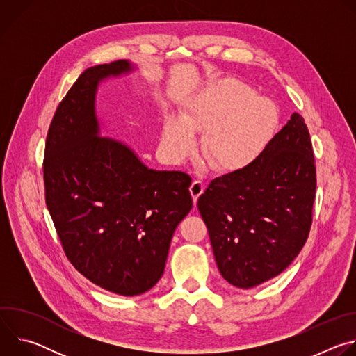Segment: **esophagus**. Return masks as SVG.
Masks as SVG:
<instances>
[{
    "mask_svg": "<svg viewBox=\"0 0 356 356\" xmlns=\"http://www.w3.org/2000/svg\"><path fill=\"white\" fill-rule=\"evenodd\" d=\"M190 193H191L194 204H197L198 197H200L202 193H204V184H202V183L198 181V180H194V181L191 183V186H190Z\"/></svg>",
    "mask_w": 356,
    "mask_h": 356,
    "instance_id": "34e87169",
    "label": "esophagus"
}]
</instances>
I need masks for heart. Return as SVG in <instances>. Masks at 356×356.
<instances>
[{
    "label": "heart",
    "instance_id": "heart-1",
    "mask_svg": "<svg viewBox=\"0 0 356 356\" xmlns=\"http://www.w3.org/2000/svg\"><path fill=\"white\" fill-rule=\"evenodd\" d=\"M277 124L279 111L270 99L225 79L193 97L181 118L166 120L161 146L169 162L181 163L195 150L194 134H204L202 156L221 173H238L264 154Z\"/></svg>",
    "mask_w": 356,
    "mask_h": 356
}]
</instances>
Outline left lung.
Segmentation results:
<instances>
[{
    "mask_svg": "<svg viewBox=\"0 0 356 356\" xmlns=\"http://www.w3.org/2000/svg\"><path fill=\"white\" fill-rule=\"evenodd\" d=\"M316 186L310 134L297 113L249 168L209 184L197 204L228 283L255 287L294 261L309 238Z\"/></svg>",
    "mask_w": 356,
    "mask_h": 356,
    "instance_id": "obj_1",
    "label": "left lung"
}]
</instances>
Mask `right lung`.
Here are the masks:
<instances>
[{
  "instance_id": "right-lung-1",
  "label": "right lung",
  "mask_w": 356,
  "mask_h": 356,
  "mask_svg": "<svg viewBox=\"0 0 356 356\" xmlns=\"http://www.w3.org/2000/svg\"><path fill=\"white\" fill-rule=\"evenodd\" d=\"M134 69L117 60L84 70L55 113L43 159L46 206L67 259L121 296L159 282L175 229L193 207L188 175L149 169L125 143L99 135V81Z\"/></svg>"
}]
</instances>
